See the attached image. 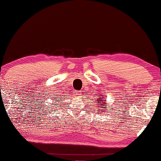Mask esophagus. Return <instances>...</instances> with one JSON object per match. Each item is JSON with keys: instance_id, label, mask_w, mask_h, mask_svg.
I'll return each instance as SVG.
<instances>
[{"instance_id": "34e87169", "label": "esophagus", "mask_w": 161, "mask_h": 161, "mask_svg": "<svg viewBox=\"0 0 161 161\" xmlns=\"http://www.w3.org/2000/svg\"><path fill=\"white\" fill-rule=\"evenodd\" d=\"M80 94V92H78V91L75 92V95H79V94Z\"/></svg>"}]
</instances>
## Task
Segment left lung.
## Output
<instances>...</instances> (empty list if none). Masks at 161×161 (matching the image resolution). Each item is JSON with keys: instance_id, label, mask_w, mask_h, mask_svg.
I'll use <instances>...</instances> for the list:
<instances>
[{"instance_id": "8db88e82", "label": "left lung", "mask_w": 161, "mask_h": 161, "mask_svg": "<svg viewBox=\"0 0 161 161\" xmlns=\"http://www.w3.org/2000/svg\"><path fill=\"white\" fill-rule=\"evenodd\" d=\"M97 97L100 98L99 100H97V107H99L98 108V111H102V110L99 109V108H107V107H105V106H106V105H107L106 103H105V101H106V100H105L104 99H103V95H101V94H100V96H97Z\"/></svg>"}]
</instances>
